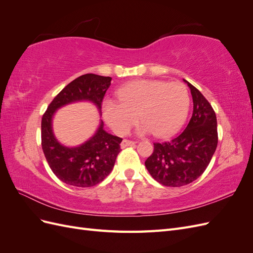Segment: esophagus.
<instances>
[{"label":"esophagus","instance_id":"1","mask_svg":"<svg viewBox=\"0 0 253 253\" xmlns=\"http://www.w3.org/2000/svg\"><path fill=\"white\" fill-rule=\"evenodd\" d=\"M135 144H136V142H135V141H131V140H126V139H125L124 141L121 142V148L124 149V148L128 147V145H135Z\"/></svg>","mask_w":253,"mask_h":253}]
</instances>
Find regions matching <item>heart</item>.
<instances>
[{
	"mask_svg": "<svg viewBox=\"0 0 253 253\" xmlns=\"http://www.w3.org/2000/svg\"><path fill=\"white\" fill-rule=\"evenodd\" d=\"M118 100L105 99L102 115L106 124L118 135H125L136 121L142 120L136 132L154 133L157 137L175 134L186 121L190 96L180 82L138 80L118 89Z\"/></svg>",
	"mask_w": 253,
	"mask_h": 253,
	"instance_id": "obj_1",
	"label": "heart"
}]
</instances>
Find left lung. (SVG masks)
Returning <instances> with one entry per match:
<instances>
[{"label":"left lung","instance_id":"1","mask_svg":"<svg viewBox=\"0 0 253 253\" xmlns=\"http://www.w3.org/2000/svg\"><path fill=\"white\" fill-rule=\"evenodd\" d=\"M193 99V114L179 136L154 143L145 168L157 182L167 187L189 185L205 172L217 147V121L211 104L187 80Z\"/></svg>","mask_w":253,"mask_h":253}]
</instances>
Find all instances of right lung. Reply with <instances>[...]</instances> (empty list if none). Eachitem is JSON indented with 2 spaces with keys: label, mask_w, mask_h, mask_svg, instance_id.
Returning <instances> with one entry per match:
<instances>
[{
  "label": "right lung",
  "mask_w": 253,
  "mask_h": 253,
  "mask_svg": "<svg viewBox=\"0 0 253 253\" xmlns=\"http://www.w3.org/2000/svg\"><path fill=\"white\" fill-rule=\"evenodd\" d=\"M111 80V77L95 74L80 76L53 98L43 115L41 138L44 155L53 174L66 185L86 188L101 182L113 170L122 139L106 132L100 119L90 138L76 147H68L61 143L53 133V116L59 109L78 102L93 103L100 114L102 99Z\"/></svg>",
  "instance_id": "1"
}]
</instances>
